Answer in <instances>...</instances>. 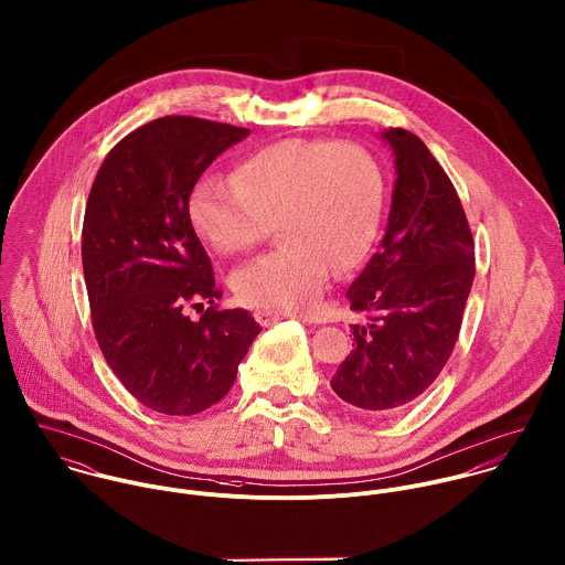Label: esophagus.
Instances as JSON below:
<instances>
[{"instance_id": "obj_1", "label": "esophagus", "mask_w": 565, "mask_h": 565, "mask_svg": "<svg viewBox=\"0 0 565 565\" xmlns=\"http://www.w3.org/2000/svg\"><path fill=\"white\" fill-rule=\"evenodd\" d=\"M255 319H257L262 326H273V323L286 319V315L273 312V310H257V312H255Z\"/></svg>"}]
</instances>
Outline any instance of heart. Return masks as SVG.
Segmentation results:
<instances>
[{
  "label": "heart",
  "mask_w": 565,
  "mask_h": 565,
  "mask_svg": "<svg viewBox=\"0 0 565 565\" xmlns=\"http://www.w3.org/2000/svg\"><path fill=\"white\" fill-rule=\"evenodd\" d=\"M385 175L359 142L284 138L250 156L237 175L206 173L191 193L195 231L220 253L262 244L277 224L281 244L233 275L246 306L299 312L317 303L332 268L363 264L376 242Z\"/></svg>",
  "instance_id": "b5f03b06"
}]
</instances>
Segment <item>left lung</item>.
<instances>
[{"instance_id":"obj_1","label":"left lung","mask_w":565,"mask_h":565,"mask_svg":"<svg viewBox=\"0 0 565 565\" xmlns=\"http://www.w3.org/2000/svg\"><path fill=\"white\" fill-rule=\"evenodd\" d=\"M396 182L385 237L348 288L354 343L330 385L372 414L409 407L447 365L476 277V242L458 191L412 131H383Z\"/></svg>"}]
</instances>
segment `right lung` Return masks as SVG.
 Here are the masks:
<instances>
[{
  "label": "right lung",
  "mask_w": 565,
  "mask_h": 565,
  "mask_svg": "<svg viewBox=\"0 0 565 565\" xmlns=\"http://www.w3.org/2000/svg\"><path fill=\"white\" fill-rule=\"evenodd\" d=\"M250 129L195 116L156 118L103 160L83 217V275L98 348L145 407L191 416L222 401L262 332L222 290L189 198L204 169ZM212 306L198 321L185 308Z\"/></svg>",
  "instance_id": "obj_1"
}]
</instances>
